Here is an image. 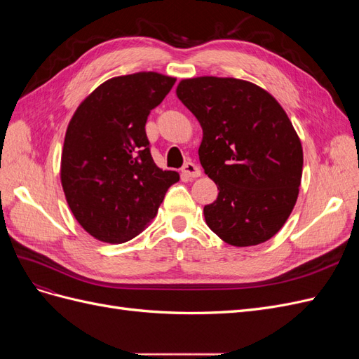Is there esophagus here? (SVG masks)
<instances>
[{
    "label": "esophagus",
    "mask_w": 359,
    "mask_h": 359,
    "mask_svg": "<svg viewBox=\"0 0 359 359\" xmlns=\"http://www.w3.org/2000/svg\"><path fill=\"white\" fill-rule=\"evenodd\" d=\"M182 172H184V175L186 177H189V178H198V177H201V168L198 166V165H194L193 161H187L186 165L182 166Z\"/></svg>",
    "instance_id": "1"
}]
</instances>
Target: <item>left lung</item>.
<instances>
[{
  "mask_svg": "<svg viewBox=\"0 0 359 359\" xmlns=\"http://www.w3.org/2000/svg\"><path fill=\"white\" fill-rule=\"evenodd\" d=\"M178 99L202 127L201 165L219 189L210 229L235 247L273 238L297 203L302 147L287 114L260 86L235 78L182 79Z\"/></svg>",
  "mask_w": 359,
  "mask_h": 359,
  "instance_id": "8db88e82",
  "label": "left lung"
}]
</instances>
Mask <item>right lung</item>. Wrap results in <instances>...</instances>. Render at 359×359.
<instances>
[{
	"label": "right lung",
	"mask_w": 359,
	"mask_h": 359,
	"mask_svg": "<svg viewBox=\"0 0 359 359\" xmlns=\"http://www.w3.org/2000/svg\"><path fill=\"white\" fill-rule=\"evenodd\" d=\"M175 78L156 72L103 82L73 114L61 154V184L74 219L95 240L121 244L157 215L178 172L160 169L149 151V112Z\"/></svg>",
	"instance_id": "obj_1"
}]
</instances>
